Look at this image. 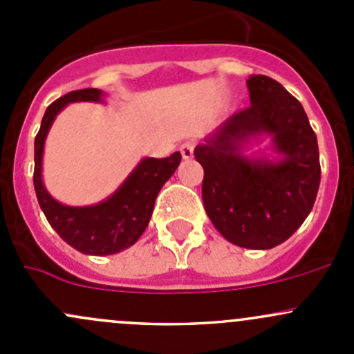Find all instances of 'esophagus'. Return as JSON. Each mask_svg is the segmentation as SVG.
<instances>
[{
	"mask_svg": "<svg viewBox=\"0 0 354 354\" xmlns=\"http://www.w3.org/2000/svg\"><path fill=\"white\" fill-rule=\"evenodd\" d=\"M194 147H195V145L192 144V142H185V144L181 145L180 152H181V156H183L185 160H188V159H192V157H194Z\"/></svg>",
	"mask_w": 354,
	"mask_h": 354,
	"instance_id": "1",
	"label": "esophagus"
}]
</instances>
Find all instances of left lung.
Returning <instances> with one entry per match:
<instances>
[{
    "instance_id": "obj_1",
    "label": "left lung",
    "mask_w": 354,
    "mask_h": 354,
    "mask_svg": "<svg viewBox=\"0 0 354 354\" xmlns=\"http://www.w3.org/2000/svg\"><path fill=\"white\" fill-rule=\"evenodd\" d=\"M250 108L227 118L195 147L202 200L230 243L269 250L284 243L312 212L320 185L317 137L298 99L274 78L246 80ZM263 138L269 155L245 152Z\"/></svg>"
}]
</instances>
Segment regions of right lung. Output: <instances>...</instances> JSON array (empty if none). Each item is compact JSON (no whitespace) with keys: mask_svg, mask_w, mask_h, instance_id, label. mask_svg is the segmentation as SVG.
Returning <instances> with one entry per match:
<instances>
[{"mask_svg":"<svg viewBox=\"0 0 354 354\" xmlns=\"http://www.w3.org/2000/svg\"><path fill=\"white\" fill-rule=\"evenodd\" d=\"M104 92L82 88L70 92L46 109L41 130L34 142V188L39 205L53 230L63 241L84 255H113L130 248L149 226L157 194L174 174L181 162L180 152L164 159L144 157L124 178L123 183L104 198L92 205L73 207L58 202L42 180L44 144L56 116L71 102L104 104Z\"/></svg>","mask_w":354,"mask_h":354,"instance_id":"1","label":"right lung"}]
</instances>
